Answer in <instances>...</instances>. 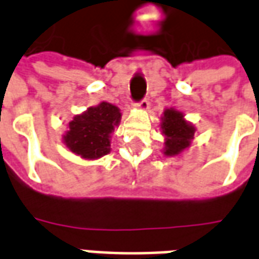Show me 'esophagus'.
Listing matches in <instances>:
<instances>
[{
    "label": "esophagus",
    "instance_id": "obj_1",
    "mask_svg": "<svg viewBox=\"0 0 259 259\" xmlns=\"http://www.w3.org/2000/svg\"><path fill=\"white\" fill-rule=\"evenodd\" d=\"M135 107L139 108V109H141V111H147V109H148V107H150V102L147 101V100H141L140 102H136Z\"/></svg>",
    "mask_w": 259,
    "mask_h": 259
}]
</instances>
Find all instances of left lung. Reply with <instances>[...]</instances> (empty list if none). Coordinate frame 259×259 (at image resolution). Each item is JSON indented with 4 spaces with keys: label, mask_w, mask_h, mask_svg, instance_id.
I'll list each match as a JSON object with an SVG mask.
<instances>
[{
    "label": "left lung",
    "mask_w": 259,
    "mask_h": 259,
    "mask_svg": "<svg viewBox=\"0 0 259 259\" xmlns=\"http://www.w3.org/2000/svg\"><path fill=\"white\" fill-rule=\"evenodd\" d=\"M161 130L165 136L163 154L166 157H176L187 150L195 133V127L186 120L183 112L175 108L165 109L161 118Z\"/></svg>",
    "instance_id": "8db88e82"
}]
</instances>
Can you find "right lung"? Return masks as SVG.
<instances>
[{"label": "right lung", "instance_id": "right-lung-1", "mask_svg": "<svg viewBox=\"0 0 259 259\" xmlns=\"http://www.w3.org/2000/svg\"><path fill=\"white\" fill-rule=\"evenodd\" d=\"M120 118L122 113L116 105L102 101L76 115L69 122L62 140L70 151L83 159H98L111 151V135Z\"/></svg>", "mask_w": 259, "mask_h": 259}]
</instances>
